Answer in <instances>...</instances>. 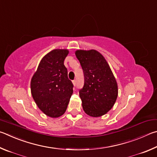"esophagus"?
<instances>
[{
    "mask_svg": "<svg viewBox=\"0 0 157 157\" xmlns=\"http://www.w3.org/2000/svg\"><path fill=\"white\" fill-rule=\"evenodd\" d=\"M72 83H73V85L74 86H76V80H74V81H72Z\"/></svg>",
    "mask_w": 157,
    "mask_h": 157,
    "instance_id": "34e87169",
    "label": "esophagus"
}]
</instances>
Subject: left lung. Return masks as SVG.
Returning a JSON list of instances; mask_svg holds the SVG:
<instances>
[{
  "label": "left lung",
  "mask_w": 157,
  "mask_h": 157,
  "mask_svg": "<svg viewBox=\"0 0 157 157\" xmlns=\"http://www.w3.org/2000/svg\"><path fill=\"white\" fill-rule=\"evenodd\" d=\"M84 74V86L79 96L86 113L92 117L105 114L118 97L116 78L105 58L95 49L75 52Z\"/></svg>",
  "instance_id": "8db88e82"
}]
</instances>
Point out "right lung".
Segmentation results:
<instances>
[{"mask_svg":"<svg viewBox=\"0 0 157 157\" xmlns=\"http://www.w3.org/2000/svg\"><path fill=\"white\" fill-rule=\"evenodd\" d=\"M68 49H53L41 59L33 75L30 86L36 104L47 116L57 118L65 113L73 84L67 77L64 60Z\"/></svg>","mask_w":157,"mask_h":157,"instance_id":"right-lung-1","label":"right lung"}]
</instances>
